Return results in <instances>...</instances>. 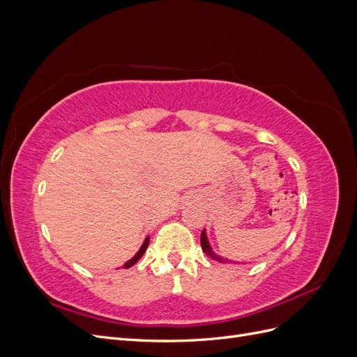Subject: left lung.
Returning <instances> with one entry per match:
<instances>
[{"label":"left lung","instance_id":"1","mask_svg":"<svg viewBox=\"0 0 357 357\" xmlns=\"http://www.w3.org/2000/svg\"><path fill=\"white\" fill-rule=\"evenodd\" d=\"M201 247H202L204 253L207 255V256H210L211 259H214V261L222 262V264L228 262V259L220 257V256H218V255H215V253L213 252V248H211V245H210V243H208V238H207V234H205V229H204V231H202V234H201Z\"/></svg>","mask_w":357,"mask_h":357}]
</instances>
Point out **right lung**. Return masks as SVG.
Returning a JSON list of instances; mask_svg holds the SVG:
<instances>
[{
    "instance_id": "1",
    "label": "right lung",
    "mask_w": 357,
    "mask_h": 357,
    "mask_svg": "<svg viewBox=\"0 0 357 357\" xmlns=\"http://www.w3.org/2000/svg\"><path fill=\"white\" fill-rule=\"evenodd\" d=\"M149 236H147V238L144 240V243H143V245H142V248H139V250L137 252V255L132 257V259H129V261L123 265V268H131L132 265H135L138 261H139V259H142V256L144 255V252L147 250V245H149Z\"/></svg>"
}]
</instances>
